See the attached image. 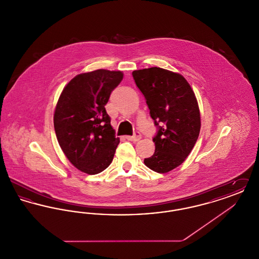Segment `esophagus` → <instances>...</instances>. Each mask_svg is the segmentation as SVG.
I'll use <instances>...</instances> for the list:
<instances>
[{
	"mask_svg": "<svg viewBox=\"0 0 259 259\" xmlns=\"http://www.w3.org/2000/svg\"><path fill=\"white\" fill-rule=\"evenodd\" d=\"M141 134L139 132H136L135 134L133 136H126V139L128 141H133V142H137L139 140H141Z\"/></svg>",
	"mask_w": 259,
	"mask_h": 259,
	"instance_id": "obj_1",
	"label": "esophagus"
}]
</instances>
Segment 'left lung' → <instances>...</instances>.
<instances>
[{"label": "left lung", "mask_w": 259, "mask_h": 259, "mask_svg": "<svg viewBox=\"0 0 259 259\" xmlns=\"http://www.w3.org/2000/svg\"><path fill=\"white\" fill-rule=\"evenodd\" d=\"M132 74L158 129L153 138L155 151L145 158V165L154 172H170L185 160L197 142L201 128L197 99L178 73L152 67Z\"/></svg>", "instance_id": "obj_1"}]
</instances>
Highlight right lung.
Segmentation results:
<instances>
[{"label": "right lung", "mask_w": 259, "mask_h": 259, "mask_svg": "<svg viewBox=\"0 0 259 259\" xmlns=\"http://www.w3.org/2000/svg\"><path fill=\"white\" fill-rule=\"evenodd\" d=\"M122 78V72L104 69L77 74L58 99L53 117L56 137L66 157L81 172H103L113 159L119 138L105 106Z\"/></svg>", "instance_id": "1"}]
</instances>
